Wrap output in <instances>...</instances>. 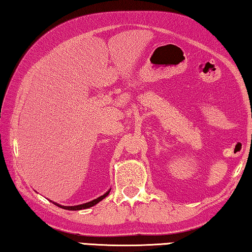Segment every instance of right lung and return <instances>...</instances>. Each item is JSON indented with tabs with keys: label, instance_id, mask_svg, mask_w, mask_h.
I'll return each mask as SVG.
<instances>
[{
	"label": "right lung",
	"instance_id": "obj_1",
	"mask_svg": "<svg viewBox=\"0 0 252 252\" xmlns=\"http://www.w3.org/2000/svg\"><path fill=\"white\" fill-rule=\"evenodd\" d=\"M109 192H110V191H108V192L104 193L103 195H101V197H99V198H97V199L92 200V201L88 202V203L79 204V206H73V207H64V206H60V204H58V206H59V207H61V208H63V209H66V210H82V209H88V208H90V207H93V206H94V204H96L97 202H100L102 199H104V198L106 197V195L109 194Z\"/></svg>",
	"mask_w": 252,
	"mask_h": 252
}]
</instances>
